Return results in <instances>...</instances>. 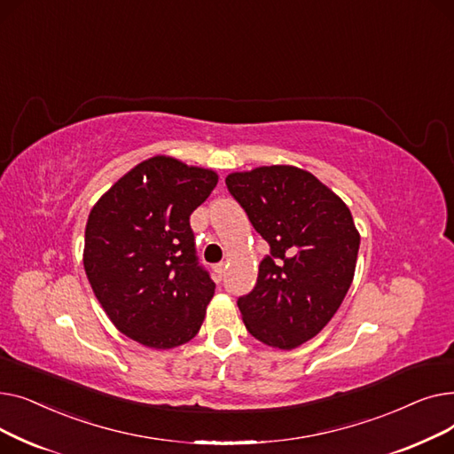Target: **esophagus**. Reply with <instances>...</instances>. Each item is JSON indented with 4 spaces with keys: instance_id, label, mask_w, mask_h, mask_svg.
Masks as SVG:
<instances>
[{
    "instance_id": "obj_1",
    "label": "esophagus",
    "mask_w": 454,
    "mask_h": 454,
    "mask_svg": "<svg viewBox=\"0 0 454 454\" xmlns=\"http://www.w3.org/2000/svg\"><path fill=\"white\" fill-rule=\"evenodd\" d=\"M224 270H226L224 263H219V265L213 267V272H215V278H217V281H221L224 278Z\"/></svg>"
}]
</instances>
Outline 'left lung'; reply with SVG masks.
<instances>
[{
	"mask_svg": "<svg viewBox=\"0 0 454 454\" xmlns=\"http://www.w3.org/2000/svg\"><path fill=\"white\" fill-rule=\"evenodd\" d=\"M255 231L270 245L257 283L237 305L250 335L294 349L335 317L355 276L361 235L349 207L315 175L261 165L226 176Z\"/></svg>",
	"mask_w": 454,
	"mask_h": 454,
	"instance_id": "1",
	"label": "left lung"
}]
</instances>
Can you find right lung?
<instances>
[{
	"label": "right lung",
	"mask_w": 454,
	"mask_h": 454,
	"mask_svg": "<svg viewBox=\"0 0 454 454\" xmlns=\"http://www.w3.org/2000/svg\"><path fill=\"white\" fill-rule=\"evenodd\" d=\"M219 175L153 156L119 178L90 211L82 263L95 298L132 340L171 349L193 339L215 293L197 263L189 217Z\"/></svg>",
	"instance_id": "add662e5"
}]
</instances>
